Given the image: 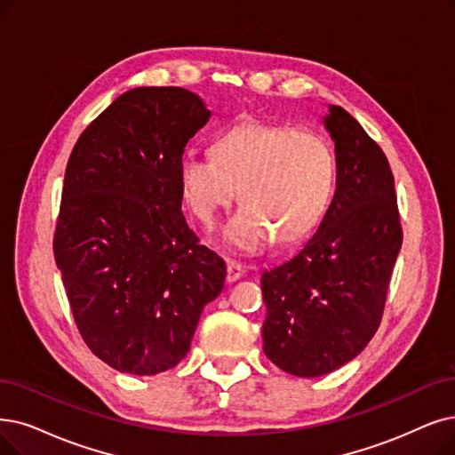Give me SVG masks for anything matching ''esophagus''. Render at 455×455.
I'll use <instances>...</instances> for the list:
<instances>
[{
    "mask_svg": "<svg viewBox=\"0 0 455 455\" xmlns=\"http://www.w3.org/2000/svg\"><path fill=\"white\" fill-rule=\"evenodd\" d=\"M244 275V267L237 261H228V282H237Z\"/></svg>",
    "mask_w": 455,
    "mask_h": 455,
    "instance_id": "1",
    "label": "esophagus"
}]
</instances>
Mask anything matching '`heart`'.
I'll list each match as a JSON object with an SVG mask.
<instances>
[{
	"label": "heart",
	"instance_id": "obj_1",
	"mask_svg": "<svg viewBox=\"0 0 455 455\" xmlns=\"http://www.w3.org/2000/svg\"><path fill=\"white\" fill-rule=\"evenodd\" d=\"M179 180L192 212L212 226L235 196L244 204L224 228L243 251L306 237L329 209L338 183L332 140L312 129L246 121L218 136L211 155H187Z\"/></svg>",
	"mask_w": 455,
	"mask_h": 455
}]
</instances>
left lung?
I'll return each instance as SVG.
<instances>
[{"mask_svg": "<svg viewBox=\"0 0 455 455\" xmlns=\"http://www.w3.org/2000/svg\"><path fill=\"white\" fill-rule=\"evenodd\" d=\"M324 126L338 155L332 204L314 237L261 275L263 351L297 377L331 373L370 343L403 241L383 149L341 106Z\"/></svg>", "mask_w": 455, "mask_h": 455, "instance_id": "1", "label": "left lung"}]
</instances>
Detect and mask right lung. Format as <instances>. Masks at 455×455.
Masks as SVG:
<instances>
[{
	"instance_id": "obj_1",
	"label": "right lung",
	"mask_w": 455,
	"mask_h": 455,
	"mask_svg": "<svg viewBox=\"0 0 455 455\" xmlns=\"http://www.w3.org/2000/svg\"><path fill=\"white\" fill-rule=\"evenodd\" d=\"M209 117L188 89L136 87L68 156L53 258L84 341L117 371L177 366L204 306L224 289V259L180 212V160Z\"/></svg>"
}]
</instances>
